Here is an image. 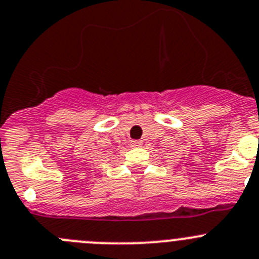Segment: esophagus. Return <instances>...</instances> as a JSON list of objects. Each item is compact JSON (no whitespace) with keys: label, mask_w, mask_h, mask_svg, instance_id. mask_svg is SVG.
<instances>
[{"label":"esophagus","mask_w":259,"mask_h":259,"mask_svg":"<svg viewBox=\"0 0 259 259\" xmlns=\"http://www.w3.org/2000/svg\"><path fill=\"white\" fill-rule=\"evenodd\" d=\"M130 145H132L133 148H139L143 145V142L142 140H132V142H130Z\"/></svg>","instance_id":"34e87169"}]
</instances>
